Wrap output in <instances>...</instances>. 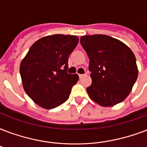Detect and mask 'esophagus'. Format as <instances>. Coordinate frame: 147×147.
Listing matches in <instances>:
<instances>
[{"mask_svg": "<svg viewBox=\"0 0 147 147\" xmlns=\"http://www.w3.org/2000/svg\"><path fill=\"white\" fill-rule=\"evenodd\" d=\"M86 74H79V75H78V76H79V78H82V77H84V76H86Z\"/></svg>", "mask_w": 147, "mask_h": 147, "instance_id": "34e87169", "label": "esophagus"}]
</instances>
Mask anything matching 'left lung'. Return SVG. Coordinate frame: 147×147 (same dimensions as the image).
<instances>
[{
  "label": "left lung",
  "instance_id": "obj_1",
  "mask_svg": "<svg viewBox=\"0 0 147 147\" xmlns=\"http://www.w3.org/2000/svg\"><path fill=\"white\" fill-rule=\"evenodd\" d=\"M80 43L89 59V98L104 107L123 102L138 77L136 57L126 45L105 34L84 35Z\"/></svg>",
  "mask_w": 147,
  "mask_h": 147
}]
</instances>
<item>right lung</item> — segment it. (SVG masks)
Wrapping results in <instances>:
<instances>
[{"label": "right lung", "mask_w": 147, "mask_h": 147, "mask_svg": "<svg viewBox=\"0 0 147 147\" xmlns=\"http://www.w3.org/2000/svg\"><path fill=\"white\" fill-rule=\"evenodd\" d=\"M78 43L76 35H48L35 41L22 59L20 74L23 88L37 105L51 109L69 98L79 78L66 70L69 55Z\"/></svg>", "instance_id": "1"}]
</instances>
